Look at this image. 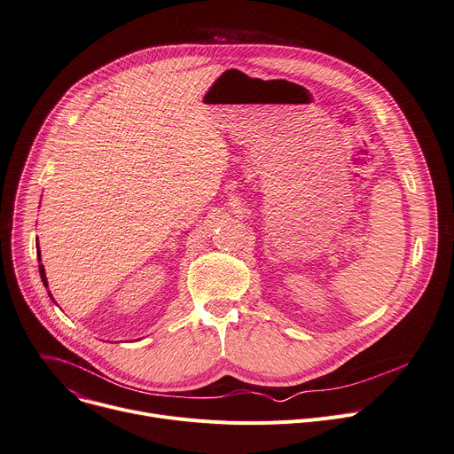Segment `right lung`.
<instances>
[{
	"label": "right lung",
	"mask_w": 454,
	"mask_h": 454,
	"mask_svg": "<svg viewBox=\"0 0 454 454\" xmlns=\"http://www.w3.org/2000/svg\"><path fill=\"white\" fill-rule=\"evenodd\" d=\"M37 252H39V250H37ZM37 257H39L37 261H41V255H37ZM39 275H41V280H43V284H45V286H49V282H47V277H45V268L41 266V264H39ZM49 295H51V294H49ZM51 297H52V295H51Z\"/></svg>",
	"instance_id": "1"
}]
</instances>
